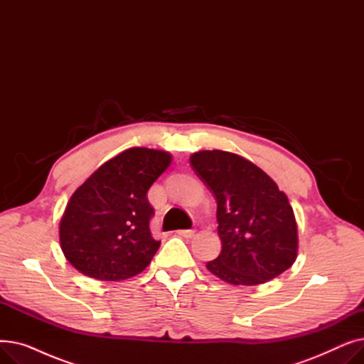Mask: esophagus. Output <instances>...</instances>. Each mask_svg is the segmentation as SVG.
Here are the masks:
<instances>
[{"mask_svg":"<svg viewBox=\"0 0 364 364\" xmlns=\"http://www.w3.org/2000/svg\"><path fill=\"white\" fill-rule=\"evenodd\" d=\"M177 233H178L180 236H183V237H187V239L195 236V230H178Z\"/></svg>","mask_w":364,"mask_h":364,"instance_id":"1","label":"esophagus"}]
</instances>
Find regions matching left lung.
<instances>
[{
    "instance_id": "obj_1",
    "label": "left lung",
    "mask_w": 364,
    "mask_h": 364,
    "mask_svg": "<svg viewBox=\"0 0 364 364\" xmlns=\"http://www.w3.org/2000/svg\"><path fill=\"white\" fill-rule=\"evenodd\" d=\"M217 200L220 255L206 269L230 284L255 286L286 272L296 259L294 209L277 184L252 162L223 150L190 156Z\"/></svg>"
}]
</instances>
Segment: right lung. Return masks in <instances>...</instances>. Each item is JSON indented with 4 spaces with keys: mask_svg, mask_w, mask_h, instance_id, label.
<instances>
[{
    "mask_svg": "<svg viewBox=\"0 0 364 364\" xmlns=\"http://www.w3.org/2000/svg\"><path fill=\"white\" fill-rule=\"evenodd\" d=\"M171 161L166 151L132 147L76 188L60 221L62 251L76 270L117 282L146 269L161 246L150 233L147 192Z\"/></svg>",
    "mask_w": 364,
    "mask_h": 364,
    "instance_id": "obj_1",
    "label": "right lung"
}]
</instances>
